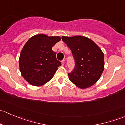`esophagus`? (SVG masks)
Returning <instances> with one entry per match:
<instances>
[{
  "mask_svg": "<svg viewBox=\"0 0 125 125\" xmlns=\"http://www.w3.org/2000/svg\"><path fill=\"white\" fill-rule=\"evenodd\" d=\"M65 60H63L61 61V63H62V66H64V65H65Z\"/></svg>",
  "mask_w": 125,
  "mask_h": 125,
  "instance_id": "obj_1",
  "label": "esophagus"
}]
</instances>
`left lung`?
Masks as SVG:
<instances>
[{
    "instance_id": "obj_1",
    "label": "left lung",
    "mask_w": 125,
    "mask_h": 125,
    "mask_svg": "<svg viewBox=\"0 0 125 125\" xmlns=\"http://www.w3.org/2000/svg\"><path fill=\"white\" fill-rule=\"evenodd\" d=\"M62 39L70 48L75 66L68 78L80 89L94 85L104 69V54L91 39L82 36H62Z\"/></svg>"
}]
</instances>
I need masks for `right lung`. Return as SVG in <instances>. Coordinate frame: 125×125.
<instances>
[{"instance_id":"1","label":"right lung","mask_w":125,"mask_h":125,"mask_svg":"<svg viewBox=\"0 0 125 125\" xmlns=\"http://www.w3.org/2000/svg\"><path fill=\"white\" fill-rule=\"evenodd\" d=\"M59 36L39 34L28 39L19 60L22 77L30 85L41 86L52 79L61 63L52 48L60 40Z\"/></svg>"}]
</instances>
